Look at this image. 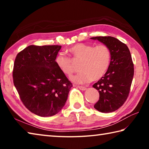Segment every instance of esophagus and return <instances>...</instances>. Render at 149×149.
I'll use <instances>...</instances> for the list:
<instances>
[{
    "mask_svg": "<svg viewBox=\"0 0 149 149\" xmlns=\"http://www.w3.org/2000/svg\"><path fill=\"white\" fill-rule=\"evenodd\" d=\"M77 87L79 88V89H80V90H81V91H85L87 89V88L85 87H83V86H77Z\"/></svg>",
    "mask_w": 149,
    "mask_h": 149,
    "instance_id": "obj_1",
    "label": "esophagus"
}]
</instances>
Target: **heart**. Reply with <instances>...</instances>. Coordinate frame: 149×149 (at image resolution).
<instances>
[{"label": "heart", "instance_id": "heart-1", "mask_svg": "<svg viewBox=\"0 0 149 149\" xmlns=\"http://www.w3.org/2000/svg\"><path fill=\"white\" fill-rule=\"evenodd\" d=\"M74 58L81 60V71L71 77L77 84H86L91 81H97L105 75L111 62V51L107 45L78 43L68 49ZM59 69L65 75H70L74 71L72 60L64 54L60 53L55 58Z\"/></svg>", "mask_w": 149, "mask_h": 149}]
</instances>
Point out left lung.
I'll return each instance as SVG.
<instances>
[{"instance_id":"1","label":"left lung","mask_w":149,"mask_h":149,"mask_svg":"<svg viewBox=\"0 0 149 149\" xmlns=\"http://www.w3.org/2000/svg\"><path fill=\"white\" fill-rule=\"evenodd\" d=\"M109 48L111 62L108 71L93 85L99 93V100L94 108L102 113L114 112L127 99L134 74V68L129 49L113 37H95Z\"/></svg>"}]
</instances>
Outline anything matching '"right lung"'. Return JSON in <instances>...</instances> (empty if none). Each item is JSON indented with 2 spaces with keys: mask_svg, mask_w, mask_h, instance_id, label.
Instances as JSON below:
<instances>
[{
  "mask_svg": "<svg viewBox=\"0 0 149 149\" xmlns=\"http://www.w3.org/2000/svg\"><path fill=\"white\" fill-rule=\"evenodd\" d=\"M59 45H30L17 54L13 79L20 99L30 112L52 116L65 105L72 84L55 62Z\"/></svg>",
  "mask_w": 149,
  "mask_h": 149,
  "instance_id": "1",
  "label": "right lung"
}]
</instances>
